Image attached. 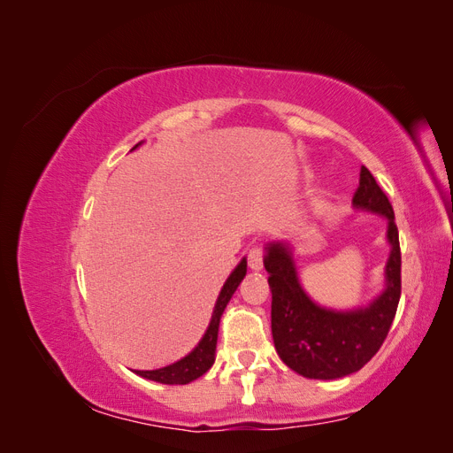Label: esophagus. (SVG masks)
Returning <instances> with one entry per match:
<instances>
[{
	"label": "esophagus",
	"instance_id": "esophagus-1",
	"mask_svg": "<svg viewBox=\"0 0 453 453\" xmlns=\"http://www.w3.org/2000/svg\"><path fill=\"white\" fill-rule=\"evenodd\" d=\"M248 265L251 270H260L265 265V250L263 248H251L248 253Z\"/></svg>",
	"mask_w": 453,
	"mask_h": 453
}]
</instances>
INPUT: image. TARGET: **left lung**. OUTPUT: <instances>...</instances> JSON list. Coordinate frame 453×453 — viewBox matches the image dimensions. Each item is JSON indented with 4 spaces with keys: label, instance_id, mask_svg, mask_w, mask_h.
I'll use <instances>...</instances> for the list:
<instances>
[{
    "label": "left lung",
    "instance_id": "left-lung-1",
    "mask_svg": "<svg viewBox=\"0 0 453 453\" xmlns=\"http://www.w3.org/2000/svg\"><path fill=\"white\" fill-rule=\"evenodd\" d=\"M353 205L386 215L389 221L388 287L368 308L333 311L313 304L298 283L291 251L283 243H272L265 258L270 273L273 344L281 361L304 378L334 380L357 372L388 338L401 300V243L393 205L365 166Z\"/></svg>",
    "mask_w": 453,
    "mask_h": 453
}]
</instances>
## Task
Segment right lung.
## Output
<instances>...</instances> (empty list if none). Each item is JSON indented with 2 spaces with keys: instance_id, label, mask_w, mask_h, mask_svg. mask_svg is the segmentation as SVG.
<instances>
[{
  "instance_id": "obj_1",
  "label": "right lung",
  "mask_w": 453,
  "mask_h": 453,
  "mask_svg": "<svg viewBox=\"0 0 453 453\" xmlns=\"http://www.w3.org/2000/svg\"><path fill=\"white\" fill-rule=\"evenodd\" d=\"M135 147H138V145H135ZM245 272H248V260L243 258L242 263L234 268V272L230 273V278L225 281L221 293H219L208 331H205L203 338L200 340V344L193 351H190L187 357H183L181 361H177L170 366L158 368V370H138L135 374H140V376H143L147 380H153V381L170 383V386H173V383H177V386H185V383L193 381V380L200 378L202 374L208 372V370L213 365V361H215L219 321H221V315H223L226 304H228V300L238 289V285L243 280Z\"/></svg>"
}]
</instances>
